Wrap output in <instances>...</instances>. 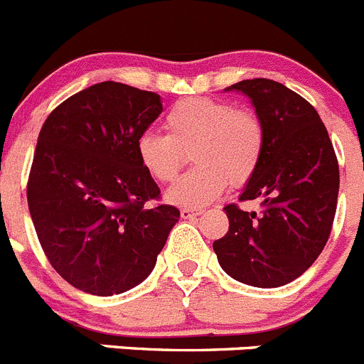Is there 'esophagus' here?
<instances>
[{"instance_id": "34e87169", "label": "esophagus", "mask_w": 364, "mask_h": 364, "mask_svg": "<svg viewBox=\"0 0 364 364\" xmlns=\"http://www.w3.org/2000/svg\"><path fill=\"white\" fill-rule=\"evenodd\" d=\"M199 213H201V210L181 208V217H183V219H193V217H198Z\"/></svg>"}]
</instances>
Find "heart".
I'll use <instances>...</instances> for the list:
<instances>
[{
  "label": "heart",
  "mask_w": 364,
  "mask_h": 364,
  "mask_svg": "<svg viewBox=\"0 0 364 364\" xmlns=\"http://www.w3.org/2000/svg\"><path fill=\"white\" fill-rule=\"evenodd\" d=\"M163 125L166 134H140L136 154L154 181L171 183L190 152L196 168L166 192L172 205L205 206L228 185L242 188L257 174L266 152V127L259 114L217 98H183L166 111Z\"/></svg>",
  "instance_id": "1"
}]
</instances>
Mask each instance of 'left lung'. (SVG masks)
Wrapping results in <instances>:
<instances>
[{
    "instance_id": "obj_1",
    "label": "left lung",
    "mask_w": 364,
    "mask_h": 364,
    "mask_svg": "<svg viewBox=\"0 0 364 364\" xmlns=\"http://www.w3.org/2000/svg\"><path fill=\"white\" fill-rule=\"evenodd\" d=\"M266 127V152L239 201L260 199V213L224 206L228 233L213 242L220 267L253 287H280L304 274L327 244L336 215L339 166L318 111L269 79L242 80Z\"/></svg>"
}]
</instances>
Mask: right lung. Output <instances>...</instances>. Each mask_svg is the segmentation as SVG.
Returning <instances> with one entry per match:
<instances>
[{"mask_svg":"<svg viewBox=\"0 0 364 364\" xmlns=\"http://www.w3.org/2000/svg\"><path fill=\"white\" fill-rule=\"evenodd\" d=\"M158 93L95 84L50 113L37 138L26 199L53 269L97 296L125 293L154 269L179 219L158 201L136 140L161 114Z\"/></svg>","mask_w":364,"mask_h":364,"instance_id":"1","label":"right lung"}]
</instances>
